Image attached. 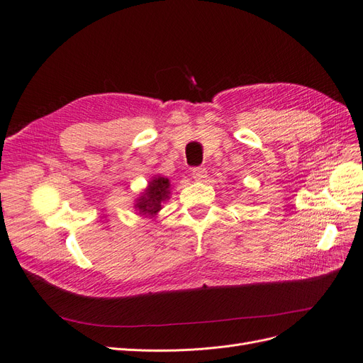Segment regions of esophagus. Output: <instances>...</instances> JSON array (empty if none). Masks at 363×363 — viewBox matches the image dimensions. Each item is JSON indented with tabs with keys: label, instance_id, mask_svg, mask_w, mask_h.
<instances>
[{
	"label": "esophagus",
	"instance_id": "34e87169",
	"mask_svg": "<svg viewBox=\"0 0 363 363\" xmlns=\"http://www.w3.org/2000/svg\"><path fill=\"white\" fill-rule=\"evenodd\" d=\"M192 177H194L195 180H199V182L204 180V179L207 177V171H206V168H201V167L192 168Z\"/></svg>",
	"mask_w": 363,
	"mask_h": 363
}]
</instances>
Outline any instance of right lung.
<instances>
[{"instance_id": "right-lung-1", "label": "right lung", "mask_w": 363, "mask_h": 363, "mask_svg": "<svg viewBox=\"0 0 363 363\" xmlns=\"http://www.w3.org/2000/svg\"><path fill=\"white\" fill-rule=\"evenodd\" d=\"M168 195L169 180L164 177H156L150 183L145 194L138 200L136 207L142 212V215L155 216L162 208V201L167 200Z\"/></svg>"}]
</instances>
